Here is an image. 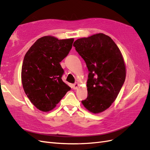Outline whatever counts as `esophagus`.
Listing matches in <instances>:
<instances>
[{
	"label": "esophagus",
	"mask_w": 150,
	"mask_h": 150,
	"mask_svg": "<svg viewBox=\"0 0 150 150\" xmlns=\"http://www.w3.org/2000/svg\"><path fill=\"white\" fill-rule=\"evenodd\" d=\"M79 86V84H78V83H75V84H74L73 85H72V89H76L77 88H78V87Z\"/></svg>",
	"instance_id": "obj_1"
}]
</instances>
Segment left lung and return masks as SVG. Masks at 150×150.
<instances>
[{
	"instance_id": "left-lung-1",
	"label": "left lung",
	"mask_w": 150,
	"mask_h": 150,
	"mask_svg": "<svg viewBox=\"0 0 150 150\" xmlns=\"http://www.w3.org/2000/svg\"><path fill=\"white\" fill-rule=\"evenodd\" d=\"M73 46L89 71L88 95L81 102L90 112H101L115 101L125 83L126 67L120 50L102 33L77 39Z\"/></svg>"
}]
</instances>
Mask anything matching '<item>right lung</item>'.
<instances>
[{"mask_svg":"<svg viewBox=\"0 0 150 150\" xmlns=\"http://www.w3.org/2000/svg\"><path fill=\"white\" fill-rule=\"evenodd\" d=\"M74 39L44 36L26 52L21 78L24 92L38 110L47 112L56 106L71 88L63 82L60 62L68 55Z\"/></svg>","mask_w":150,"mask_h":150,"instance_id":"obj_1","label":"right lung"}]
</instances>
